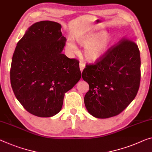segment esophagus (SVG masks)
<instances>
[{"label": "esophagus", "mask_w": 152, "mask_h": 152, "mask_svg": "<svg viewBox=\"0 0 152 152\" xmlns=\"http://www.w3.org/2000/svg\"><path fill=\"white\" fill-rule=\"evenodd\" d=\"M79 67H80L81 72V73H82L83 69L85 68V64H84V63H83V62H80V63H79Z\"/></svg>", "instance_id": "1"}]
</instances>
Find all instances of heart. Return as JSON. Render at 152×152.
<instances>
[{"mask_svg": "<svg viewBox=\"0 0 152 152\" xmlns=\"http://www.w3.org/2000/svg\"><path fill=\"white\" fill-rule=\"evenodd\" d=\"M78 41L84 47V55L88 60L95 61L100 59L108 50L113 38L109 34H106L104 30L92 32L86 35L79 37ZM66 47L71 52L77 50V48L71 39H68Z\"/></svg>", "mask_w": 152, "mask_h": 152, "instance_id": "1", "label": "heart"}]
</instances>
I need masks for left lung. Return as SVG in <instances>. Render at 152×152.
<instances>
[{
    "mask_svg": "<svg viewBox=\"0 0 152 152\" xmlns=\"http://www.w3.org/2000/svg\"><path fill=\"white\" fill-rule=\"evenodd\" d=\"M83 79L89 84L84 97L88 111L95 118L120 114L138 92L141 58L134 42L123 38L92 64H86Z\"/></svg>",
    "mask_w": 152,
    "mask_h": 152,
    "instance_id": "1",
    "label": "left lung"
}]
</instances>
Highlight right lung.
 <instances>
[{
    "instance_id": "add662e5",
    "label": "right lung",
    "mask_w": 152,
    "mask_h": 152,
    "mask_svg": "<svg viewBox=\"0 0 152 152\" xmlns=\"http://www.w3.org/2000/svg\"><path fill=\"white\" fill-rule=\"evenodd\" d=\"M66 41L60 24L41 21L18 41L11 65V84L18 101L32 115L49 118L57 114L64 94L81 78L79 60L62 53Z\"/></svg>"
}]
</instances>
